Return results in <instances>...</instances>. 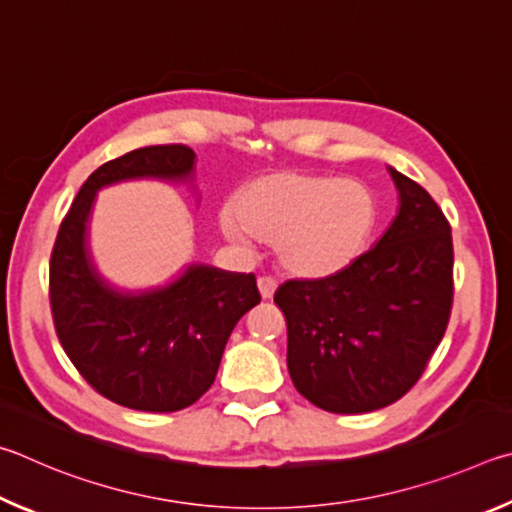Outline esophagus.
<instances>
[{
	"label": "esophagus",
	"mask_w": 512,
	"mask_h": 512,
	"mask_svg": "<svg viewBox=\"0 0 512 512\" xmlns=\"http://www.w3.org/2000/svg\"><path fill=\"white\" fill-rule=\"evenodd\" d=\"M276 288H279V283H276L272 276H261V279H258V292H261L263 299H272Z\"/></svg>",
	"instance_id": "34e87169"
}]
</instances>
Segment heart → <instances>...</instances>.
<instances>
[{
	"mask_svg": "<svg viewBox=\"0 0 512 512\" xmlns=\"http://www.w3.org/2000/svg\"><path fill=\"white\" fill-rule=\"evenodd\" d=\"M380 218V197L362 179L281 170L242 184L218 222L236 245H249L254 233L274 242L285 270L321 279L364 254Z\"/></svg>",
	"mask_w": 512,
	"mask_h": 512,
	"instance_id": "1",
	"label": "heart"
}]
</instances>
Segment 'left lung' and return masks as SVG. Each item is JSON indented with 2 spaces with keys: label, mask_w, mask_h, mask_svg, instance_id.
Listing matches in <instances>:
<instances>
[{
  "label": "left lung",
  "mask_w": 512,
  "mask_h": 512,
  "mask_svg": "<svg viewBox=\"0 0 512 512\" xmlns=\"http://www.w3.org/2000/svg\"><path fill=\"white\" fill-rule=\"evenodd\" d=\"M396 220L366 254L326 279L285 281L274 303L288 321V371L312 405L366 414L420 380L454 299L450 222L414 179L389 168Z\"/></svg>",
  "instance_id": "left-lung-1"
}]
</instances>
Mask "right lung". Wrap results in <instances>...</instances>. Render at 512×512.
<instances>
[{"instance_id": "right-lung-1", "label": "right lung", "mask_w": 512, "mask_h": 512, "mask_svg": "<svg viewBox=\"0 0 512 512\" xmlns=\"http://www.w3.org/2000/svg\"><path fill=\"white\" fill-rule=\"evenodd\" d=\"M195 152L148 146L107 161L80 186L49 265L53 326L71 364L116 405L179 411L211 389L238 319L261 303L254 274L188 265L164 288L125 292L96 270L89 215L103 186L125 179L193 182Z\"/></svg>"}]
</instances>
